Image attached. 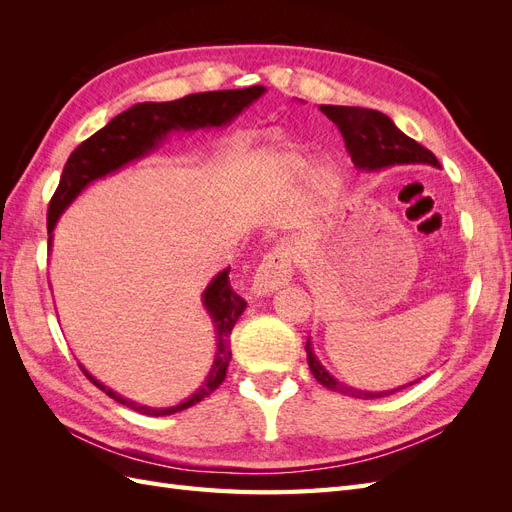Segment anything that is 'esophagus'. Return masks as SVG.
Here are the masks:
<instances>
[{"label":"esophagus","mask_w":512,"mask_h":512,"mask_svg":"<svg viewBox=\"0 0 512 512\" xmlns=\"http://www.w3.org/2000/svg\"><path fill=\"white\" fill-rule=\"evenodd\" d=\"M292 277V262H290V250L286 245H277L262 258L254 273L252 292L254 297H267V294L284 288Z\"/></svg>","instance_id":"esophagus-1"}]
</instances>
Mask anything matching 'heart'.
I'll return each mask as SVG.
<instances>
[{
  "label": "heart",
  "mask_w": 512,
  "mask_h": 512,
  "mask_svg": "<svg viewBox=\"0 0 512 512\" xmlns=\"http://www.w3.org/2000/svg\"><path fill=\"white\" fill-rule=\"evenodd\" d=\"M275 162H277V168H280V173L290 181H297L309 166L307 156H303L299 151L277 153ZM309 185H312V190L318 192L320 196H335L339 190H342L344 175L335 164L322 162L314 166L312 173H309Z\"/></svg>",
  "instance_id": "heart-1"
}]
</instances>
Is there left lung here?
<instances>
[{"label": "left lung", "instance_id": "obj_1", "mask_svg": "<svg viewBox=\"0 0 512 512\" xmlns=\"http://www.w3.org/2000/svg\"><path fill=\"white\" fill-rule=\"evenodd\" d=\"M320 111L327 115L337 130L342 132L346 151L350 153V160L359 170L365 173H378V170L391 168L395 164H429V166H440L436 156L423 145L412 141L410 136L401 132L391 117H386L380 111H371V108L361 106H335V104H322ZM307 352V365L312 369L314 378L327 386L331 391H337L342 395L354 397V399H380L397 393L399 389H406V386H397V389L389 391H363L354 389V386L339 382L335 376H331L324 365L318 361L314 352L312 337H307L305 344Z\"/></svg>", "mask_w": 512, "mask_h": 512}]
</instances>
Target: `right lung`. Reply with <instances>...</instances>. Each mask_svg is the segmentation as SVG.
<instances>
[{
  "label": "right lung",
  "mask_w": 512,
  "mask_h": 512,
  "mask_svg": "<svg viewBox=\"0 0 512 512\" xmlns=\"http://www.w3.org/2000/svg\"><path fill=\"white\" fill-rule=\"evenodd\" d=\"M265 91L267 89L262 85H254L245 89L207 91V94L185 96L175 102H138L130 106L128 111H123L121 115L108 121L102 130L89 136L85 143L72 151V156L64 166L59 188L55 190V196L51 198L49 205V220H46V226H49V250L53 247V230L59 218L87 185L117 173V170L126 168L132 162L147 158L173 132H196L228 126L245 108H250L260 96H265ZM228 271L230 267L215 275L203 292V307L211 318L215 331V356L205 382L188 399H183L181 404L175 406L151 408L121 397L98 378L91 376L81 365L85 376L108 397H113L119 404L147 416L175 414L188 410L196 406L198 401L209 397L226 378V369L232 359L230 333L247 307V303L232 290Z\"/></svg>",
  "instance_id": "right-lung-1"
}]
</instances>
